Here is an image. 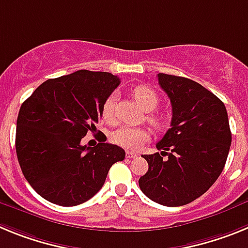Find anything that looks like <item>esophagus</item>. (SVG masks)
Returning <instances> with one entry per match:
<instances>
[{
	"mask_svg": "<svg viewBox=\"0 0 248 248\" xmlns=\"http://www.w3.org/2000/svg\"><path fill=\"white\" fill-rule=\"evenodd\" d=\"M138 156V153H134V151H126V157L129 159H134V157Z\"/></svg>",
	"mask_w": 248,
	"mask_h": 248,
	"instance_id": "obj_1",
	"label": "esophagus"
}]
</instances>
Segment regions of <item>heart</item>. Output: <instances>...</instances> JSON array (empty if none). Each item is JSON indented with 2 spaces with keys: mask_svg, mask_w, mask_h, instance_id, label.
Instances as JSON below:
<instances>
[{
  "mask_svg": "<svg viewBox=\"0 0 248 248\" xmlns=\"http://www.w3.org/2000/svg\"><path fill=\"white\" fill-rule=\"evenodd\" d=\"M135 100L143 107L144 110L150 111L148 114V122L150 125L156 130H161L166 125L168 118L163 114L154 113V109H156L159 104V97L156 92L149 87V85H138L133 91ZM114 104H115V95L110 94L102 108V118L105 123L111 124L115 120L114 115ZM150 138L149 131L144 128H134V126H120L110 133V141L113 144L126 150H138L144 145Z\"/></svg>",
  "mask_w": 248,
  "mask_h": 248,
  "instance_id": "b5f03b06",
  "label": "heart"
}]
</instances>
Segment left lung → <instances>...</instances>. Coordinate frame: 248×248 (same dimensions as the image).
I'll use <instances>...</instances> for the list:
<instances>
[{
    "mask_svg": "<svg viewBox=\"0 0 248 248\" xmlns=\"http://www.w3.org/2000/svg\"><path fill=\"white\" fill-rule=\"evenodd\" d=\"M157 79L171 102V128L156 144L161 153L143 156L149 169L139 186L150 200L176 207L200 198L217 180L231 130L225 104L202 85L164 73Z\"/></svg>",
    "mask_w": 248,
    "mask_h": 248,
    "instance_id": "left-lung-1",
    "label": "left lung"
}]
</instances>
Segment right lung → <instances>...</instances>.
Returning a JSON list of instances; mask_svg holds the SVG:
<instances>
[{"mask_svg": "<svg viewBox=\"0 0 248 248\" xmlns=\"http://www.w3.org/2000/svg\"><path fill=\"white\" fill-rule=\"evenodd\" d=\"M120 79L108 72L77 71L48 79L23 102L17 118L16 153L34 191L56 205L88 201L104 185L109 169L125 151L104 143L82 145L97 130L105 99Z\"/></svg>", "mask_w": 248, "mask_h": 248, "instance_id": "obj_1", "label": "right lung"}]
</instances>
